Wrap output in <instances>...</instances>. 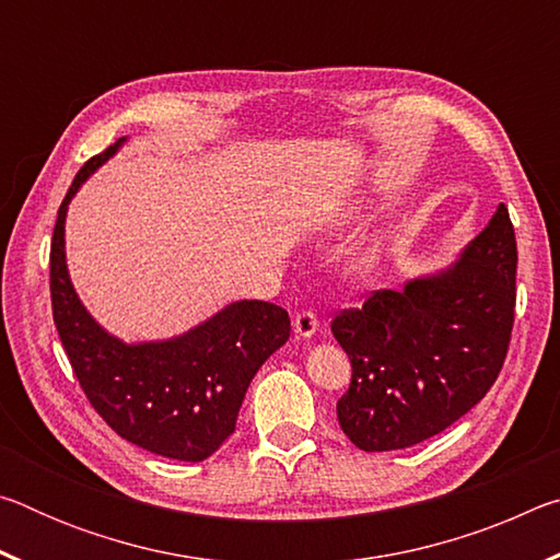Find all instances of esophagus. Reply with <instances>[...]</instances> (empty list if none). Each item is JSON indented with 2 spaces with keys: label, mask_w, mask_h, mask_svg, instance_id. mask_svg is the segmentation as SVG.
<instances>
[{
  "label": "esophagus",
  "mask_w": 560,
  "mask_h": 560,
  "mask_svg": "<svg viewBox=\"0 0 560 560\" xmlns=\"http://www.w3.org/2000/svg\"><path fill=\"white\" fill-rule=\"evenodd\" d=\"M318 328V318L314 311H301V314H296V318H293V330H296L299 338H311L316 334Z\"/></svg>",
  "instance_id": "1"
}]
</instances>
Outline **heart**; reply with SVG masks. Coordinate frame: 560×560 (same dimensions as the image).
<instances>
[{
	"label": "heart",
	"instance_id": "obj_1",
	"mask_svg": "<svg viewBox=\"0 0 560 560\" xmlns=\"http://www.w3.org/2000/svg\"><path fill=\"white\" fill-rule=\"evenodd\" d=\"M373 267H375V249L360 254V257H358L355 264H353V269H355L358 273H368Z\"/></svg>",
	"mask_w": 560,
	"mask_h": 560
}]
</instances>
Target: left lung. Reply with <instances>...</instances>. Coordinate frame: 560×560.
Here are the masks:
<instances>
[{
  "mask_svg": "<svg viewBox=\"0 0 560 560\" xmlns=\"http://www.w3.org/2000/svg\"><path fill=\"white\" fill-rule=\"evenodd\" d=\"M516 236L506 205L450 269L375 291L330 330L353 365L336 410L365 452L412 447L447 430L504 365L516 306Z\"/></svg>",
  "mask_w": 560,
  "mask_h": 560,
  "instance_id": "1",
  "label": "left lung"
}]
</instances>
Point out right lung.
<instances>
[{
  "instance_id": "1",
  "label": "right lung",
  "mask_w": 560,
  "mask_h": 560,
  "mask_svg": "<svg viewBox=\"0 0 560 560\" xmlns=\"http://www.w3.org/2000/svg\"><path fill=\"white\" fill-rule=\"evenodd\" d=\"M126 143L93 155L66 192L51 236V308L79 383L110 430L160 457L202 462L230 438L252 377L289 340L291 320L269 301H234L187 334L122 343L83 308L66 269V210L86 177Z\"/></svg>"
}]
</instances>
